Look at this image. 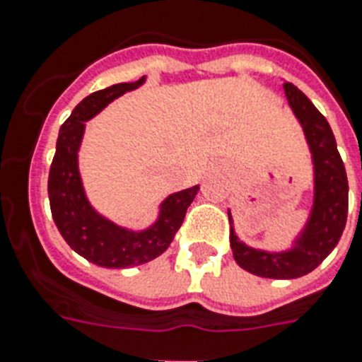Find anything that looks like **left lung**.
Here are the masks:
<instances>
[{
  "label": "left lung",
  "instance_id": "left-lung-1",
  "mask_svg": "<svg viewBox=\"0 0 362 362\" xmlns=\"http://www.w3.org/2000/svg\"><path fill=\"white\" fill-rule=\"evenodd\" d=\"M284 93L293 113L298 115L299 122L303 124L313 151L316 193L307 228L292 251L279 255L257 251L240 242L230 228L234 260L249 273L266 279L303 277L316 269L339 243L348 219V176L331 126L296 85L284 81Z\"/></svg>",
  "mask_w": 362,
  "mask_h": 362
}]
</instances>
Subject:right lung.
I'll use <instances>...</instances> for the list:
<instances>
[{"mask_svg": "<svg viewBox=\"0 0 362 362\" xmlns=\"http://www.w3.org/2000/svg\"><path fill=\"white\" fill-rule=\"evenodd\" d=\"M145 78L111 85L81 100L59 130L55 156L49 167V208L61 236L78 255L102 267L139 266L160 257L171 245L186 217L187 206L199 191V186H193L167 197L160 219L141 232L124 230L100 217L85 199L78 173V148L83 137L85 120L95 117L126 90L139 87Z\"/></svg>", "mask_w": 362, "mask_h": 362, "instance_id": "right-lung-1", "label": "right lung"}]
</instances>
